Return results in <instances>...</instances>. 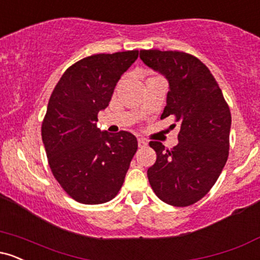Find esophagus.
<instances>
[{
	"label": "esophagus",
	"instance_id": "1",
	"mask_svg": "<svg viewBox=\"0 0 260 260\" xmlns=\"http://www.w3.org/2000/svg\"><path fill=\"white\" fill-rule=\"evenodd\" d=\"M138 145L139 148H144L148 145V142L144 138H138Z\"/></svg>",
	"mask_w": 260,
	"mask_h": 260
}]
</instances>
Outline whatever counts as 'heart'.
Returning a JSON list of instances; mask_svg holds the SVG:
<instances>
[{
	"label": "heart",
	"mask_w": 260,
	"mask_h": 260,
	"mask_svg": "<svg viewBox=\"0 0 260 260\" xmlns=\"http://www.w3.org/2000/svg\"><path fill=\"white\" fill-rule=\"evenodd\" d=\"M151 79H156V78H155V77H153V78H149L148 80H151Z\"/></svg>",
	"instance_id": "b5f03b06"
}]
</instances>
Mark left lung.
<instances>
[{
	"mask_svg": "<svg viewBox=\"0 0 260 260\" xmlns=\"http://www.w3.org/2000/svg\"><path fill=\"white\" fill-rule=\"evenodd\" d=\"M139 57L169 82L161 118L174 115L181 124L178 144L170 150L160 142L149 143L156 151L149 183L162 202L188 207L211 189L228 161L231 112L201 59L160 50H140Z\"/></svg>",
	"mask_w": 260,
	"mask_h": 260,
	"instance_id": "obj_1",
	"label": "left lung"
}]
</instances>
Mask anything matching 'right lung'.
<instances>
[{"label":"right lung","instance_id":"obj_1","mask_svg":"<svg viewBox=\"0 0 260 260\" xmlns=\"http://www.w3.org/2000/svg\"><path fill=\"white\" fill-rule=\"evenodd\" d=\"M138 51L99 53L71 66L47 105L41 137L53 176L82 204H103L117 196L138 142L132 133L98 128L121 76Z\"/></svg>","mask_w":260,"mask_h":260}]
</instances>
